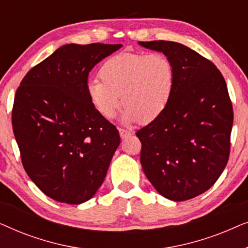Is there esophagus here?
Wrapping results in <instances>:
<instances>
[{
    "instance_id": "esophagus-1",
    "label": "esophagus",
    "mask_w": 248,
    "mask_h": 248,
    "mask_svg": "<svg viewBox=\"0 0 248 248\" xmlns=\"http://www.w3.org/2000/svg\"><path fill=\"white\" fill-rule=\"evenodd\" d=\"M118 131H120V135L122 139H125L131 135V132H128L127 130H124V128H118Z\"/></svg>"
}]
</instances>
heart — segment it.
<instances>
[{
	"label": "heart",
	"mask_w": 248,
	"mask_h": 248,
	"mask_svg": "<svg viewBox=\"0 0 248 248\" xmlns=\"http://www.w3.org/2000/svg\"><path fill=\"white\" fill-rule=\"evenodd\" d=\"M99 74L101 80L88 82V96L106 118L114 117L123 100L125 123L154 121L174 90V66L161 53L117 54L103 64Z\"/></svg>",
	"instance_id": "heart-1"
}]
</instances>
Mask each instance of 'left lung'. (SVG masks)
Here are the masks:
<instances>
[{"instance_id": "8db88e82", "label": "left lung", "mask_w": 248, "mask_h": 248, "mask_svg": "<svg viewBox=\"0 0 248 248\" xmlns=\"http://www.w3.org/2000/svg\"><path fill=\"white\" fill-rule=\"evenodd\" d=\"M161 52L174 66V90L164 111L137 132L140 161L159 194L186 201L211 187L230 152L232 105L211 61L175 42H139Z\"/></svg>"}]
</instances>
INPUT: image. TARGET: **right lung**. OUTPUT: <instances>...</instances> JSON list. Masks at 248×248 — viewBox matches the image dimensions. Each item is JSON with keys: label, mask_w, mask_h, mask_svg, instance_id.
Here are the masks:
<instances>
[{"label": "right lung", "mask_w": 248, "mask_h": 248, "mask_svg": "<svg viewBox=\"0 0 248 248\" xmlns=\"http://www.w3.org/2000/svg\"><path fill=\"white\" fill-rule=\"evenodd\" d=\"M122 44H67L33 66L15 97L12 126L23 168L57 202L90 200L121 138L90 100L88 76Z\"/></svg>", "instance_id": "1"}]
</instances>
